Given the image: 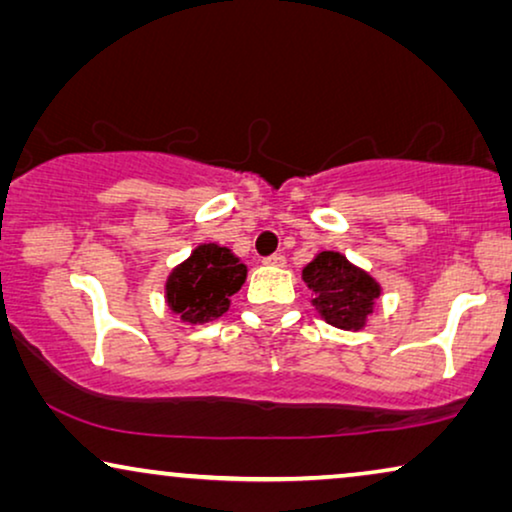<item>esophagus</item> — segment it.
I'll return each mask as SVG.
<instances>
[{"label": "esophagus", "instance_id": "obj_1", "mask_svg": "<svg viewBox=\"0 0 512 512\" xmlns=\"http://www.w3.org/2000/svg\"><path fill=\"white\" fill-rule=\"evenodd\" d=\"M265 265H272V268H284L286 256L284 254H272L270 258H265Z\"/></svg>", "mask_w": 512, "mask_h": 512}]
</instances>
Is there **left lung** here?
Here are the masks:
<instances>
[{"label": "left lung", "instance_id": "1", "mask_svg": "<svg viewBox=\"0 0 512 512\" xmlns=\"http://www.w3.org/2000/svg\"><path fill=\"white\" fill-rule=\"evenodd\" d=\"M319 317L342 331H361L375 310L382 286L370 272L347 261L340 251H321L303 268Z\"/></svg>", "mask_w": 512, "mask_h": 512}]
</instances>
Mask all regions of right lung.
<instances>
[{
    "label": "right lung",
    "mask_w": 512,
    "mask_h": 512,
    "mask_svg": "<svg viewBox=\"0 0 512 512\" xmlns=\"http://www.w3.org/2000/svg\"><path fill=\"white\" fill-rule=\"evenodd\" d=\"M244 279L247 265L228 247L216 242L200 244L167 277V307L184 324H207L228 312L230 298L242 289Z\"/></svg>",
    "instance_id": "add662e5"
}]
</instances>
